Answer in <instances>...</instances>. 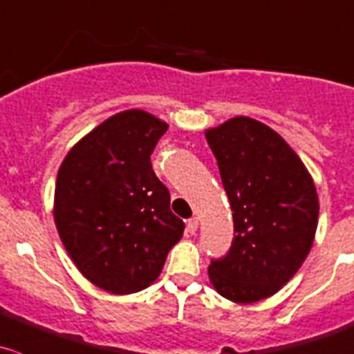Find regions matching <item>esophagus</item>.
<instances>
[{
    "mask_svg": "<svg viewBox=\"0 0 354 354\" xmlns=\"http://www.w3.org/2000/svg\"><path fill=\"white\" fill-rule=\"evenodd\" d=\"M197 228H198V219L197 218L188 219V221H187V233H188V235H194V233L197 232Z\"/></svg>",
    "mask_w": 354,
    "mask_h": 354,
    "instance_id": "34e87169",
    "label": "esophagus"
}]
</instances>
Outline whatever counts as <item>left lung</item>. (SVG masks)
I'll list each match as a JSON object with an SVG mask.
<instances>
[{
  "instance_id": "left-lung-1",
  "label": "left lung",
  "mask_w": 354,
  "mask_h": 354,
  "mask_svg": "<svg viewBox=\"0 0 354 354\" xmlns=\"http://www.w3.org/2000/svg\"><path fill=\"white\" fill-rule=\"evenodd\" d=\"M233 211V240L212 259L209 279L233 303L279 292L301 268L315 240L313 178L286 140L259 121L233 118L205 131Z\"/></svg>"
}]
</instances>
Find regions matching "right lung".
Returning <instances> with one entry per match:
<instances>
[{"label": "right lung", "mask_w": 354, "mask_h": 354, "mask_svg": "<svg viewBox=\"0 0 354 354\" xmlns=\"http://www.w3.org/2000/svg\"><path fill=\"white\" fill-rule=\"evenodd\" d=\"M167 124L124 111L79 140L58 169L55 225L79 272L111 294L157 280L185 223L150 162Z\"/></svg>", "instance_id": "obj_1"}]
</instances>
